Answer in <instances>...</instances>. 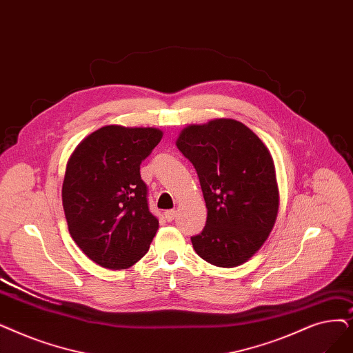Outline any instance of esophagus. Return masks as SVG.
Here are the masks:
<instances>
[{"label":"esophagus","mask_w":353,"mask_h":353,"mask_svg":"<svg viewBox=\"0 0 353 353\" xmlns=\"http://www.w3.org/2000/svg\"><path fill=\"white\" fill-rule=\"evenodd\" d=\"M164 218H165L168 222H172V221L176 218V210H165V212H164Z\"/></svg>","instance_id":"esophagus-1"}]
</instances>
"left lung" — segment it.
<instances>
[{
	"label": "left lung",
	"mask_w": 353,
	"mask_h": 353,
	"mask_svg": "<svg viewBox=\"0 0 353 353\" xmlns=\"http://www.w3.org/2000/svg\"><path fill=\"white\" fill-rule=\"evenodd\" d=\"M176 145L194 165L208 208L206 226L192 236L194 251L222 268L247 263L277 221L280 193L270 150L229 118L188 125Z\"/></svg>",
	"instance_id": "left-lung-1"
}]
</instances>
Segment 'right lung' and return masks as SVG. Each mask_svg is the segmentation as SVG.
Segmentation results:
<instances>
[{
	"label": "right lung",
	"instance_id": "add662e5",
	"mask_svg": "<svg viewBox=\"0 0 353 353\" xmlns=\"http://www.w3.org/2000/svg\"><path fill=\"white\" fill-rule=\"evenodd\" d=\"M161 139L159 128L105 125L85 137L68 160L62 201L69 234L103 268H130L157 232L140 164Z\"/></svg>",
	"mask_w": 353,
	"mask_h": 353
}]
</instances>
